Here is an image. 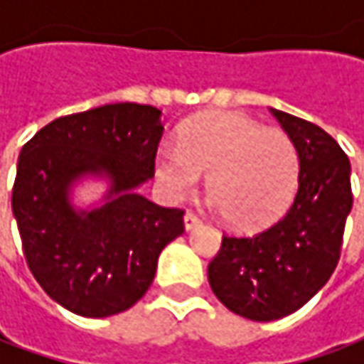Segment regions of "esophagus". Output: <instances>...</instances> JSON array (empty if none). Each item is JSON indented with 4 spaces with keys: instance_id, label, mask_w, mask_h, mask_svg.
Masks as SVG:
<instances>
[{
    "instance_id": "34e87169",
    "label": "esophagus",
    "mask_w": 364,
    "mask_h": 364,
    "mask_svg": "<svg viewBox=\"0 0 364 364\" xmlns=\"http://www.w3.org/2000/svg\"><path fill=\"white\" fill-rule=\"evenodd\" d=\"M198 225H200V218L196 217V215H192V213H186V215H184V229H186V231L196 229Z\"/></svg>"
}]
</instances>
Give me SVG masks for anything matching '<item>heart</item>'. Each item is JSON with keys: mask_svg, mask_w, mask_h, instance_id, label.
Returning a JSON list of instances; mask_svg holds the SVG:
<instances>
[{"mask_svg": "<svg viewBox=\"0 0 364 364\" xmlns=\"http://www.w3.org/2000/svg\"><path fill=\"white\" fill-rule=\"evenodd\" d=\"M154 172L170 200H182L206 178L213 206L241 231L263 229L291 203L300 156L284 132L263 129L239 113L218 111L192 119L178 146L156 151Z\"/></svg>", "mask_w": 364, "mask_h": 364, "instance_id": "b5f03b06", "label": "heart"}]
</instances>
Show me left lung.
<instances>
[{
  "label": "left lung",
  "instance_id": "left-lung-1",
  "mask_svg": "<svg viewBox=\"0 0 364 364\" xmlns=\"http://www.w3.org/2000/svg\"><path fill=\"white\" fill-rule=\"evenodd\" d=\"M300 156L298 194L253 237H223L208 265L215 296L235 314L272 322L300 310L334 272L353 208L350 161L318 125L272 109Z\"/></svg>",
  "mask_w": 364,
  "mask_h": 364
}]
</instances>
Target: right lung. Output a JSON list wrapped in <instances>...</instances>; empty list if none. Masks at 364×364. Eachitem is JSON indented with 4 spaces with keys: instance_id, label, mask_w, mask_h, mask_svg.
Here are the masks:
<instances>
[{
    "instance_id": "add662e5",
    "label": "right lung",
    "mask_w": 364,
    "mask_h": 364,
    "mask_svg": "<svg viewBox=\"0 0 364 364\" xmlns=\"http://www.w3.org/2000/svg\"><path fill=\"white\" fill-rule=\"evenodd\" d=\"M161 133L160 109L113 103L54 119L21 147L11 213L30 272L66 310L125 312L151 286L161 249L184 232V210L139 194ZM85 179L107 190L78 207L72 194Z\"/></svg>"
}]
</instances>
